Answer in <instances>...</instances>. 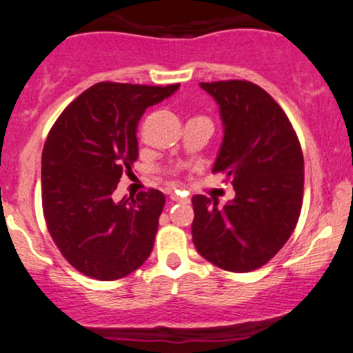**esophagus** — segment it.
Here are the masks:
<instances>
[{
    "label": "esophagus",
    "mask_w": 353,
    "mask_h": 353,
    "mask_svg": "<svg viewBox=\"0 0 353 353\" xmlns=\"http://www.w3.org/2000/svg\"><path fill=\"white\" fill-rule=\"evenodd\" d=\"M171 201H172V202H189L188 197L181 196L179 192H172V194H171Z\"/></svg>",
    "instance_id": "obj_1"
}]
</instances>
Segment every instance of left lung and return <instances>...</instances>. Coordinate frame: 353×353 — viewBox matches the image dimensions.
Returning a JSON list of instances; mask_svg holds the SVG:
<instances>
[{"instance_id":"1","label":"left lung","mask_w":353,"mask_h":353,"mask_svg":"<svg viewBox=\"0 0 353 353\" xmlns=\"http://www.w3.org/2000/svg\"><path fill=\"white\" fill-rule=\"evenodd\" d=\"M217 101L224 139L212 172L232 182L224 208L194 196L192 242L205 261L230 272H250L292 236L303 199V154L283 109L244 79L201 83Z\"/></svg>"}]
</instances>
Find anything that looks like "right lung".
Masks as SVG:
<instances>
[{
  "label": "right lung",
  "mask_w": 353,
  "mask_h": 353,
  "mask_svg": "<svg viewBox=\"0 0 353 353\" xmlns=\"http://www.w3.org/2000/svg\"><path fill=\"white\" fill-rule=\"evenodd\" d=\"M177 89L103 81L52 124L41 159L44 221L63 257L88 277H125L151 254L164 194L149 189L121 202L112 194L139 156L144 111Z\"/></svg>",
  "instance_id": "1"
}]
</instances>
